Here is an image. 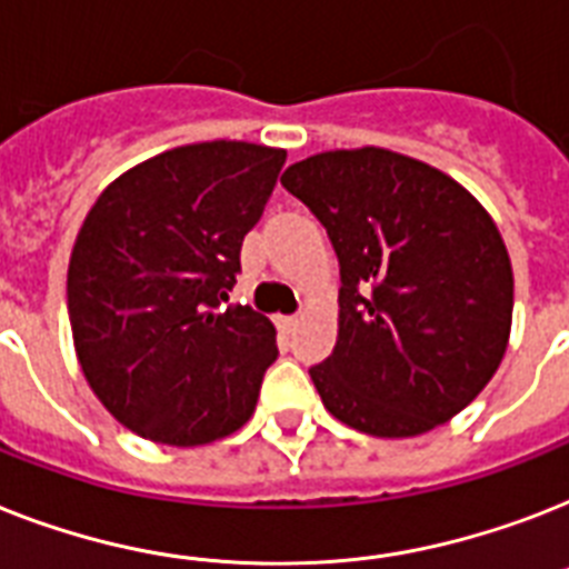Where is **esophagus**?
I'll use <instances>...</instances> for the list:
<instances>
[{"instance_id":"1","label":"esophagus","mask_w":569,"mask_h":569,"mask_svg":"<svg viewBox=\"0 0 569 569\" xmlns=\"http://www.w3.org/2000/svg\"><path fill=\"white\" fill-rule=\"evenodd\" d=\"M295 325H298V316H280V318H277V327H280V330H286V332L292 330Z\"/></svg>"}]
</instances>
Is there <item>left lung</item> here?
<instances>
[{"instance_id":"left-lung-1","label":"left lung","mask_w":569,"mask_h":569,"mask_svg":"<svg viewBox=\"0 0 569 569\" xmlns=\"http://www.w3.org/2000/svg\"><path fill=\"white\" fill-rule=\"evenodd\" d=\"M280 183L339 257V339L309 368L327 412L377 438L459 415L500 368L515 307L485 207L445 172L373 146L307 157Z\"/></svg>"}]
</instances>
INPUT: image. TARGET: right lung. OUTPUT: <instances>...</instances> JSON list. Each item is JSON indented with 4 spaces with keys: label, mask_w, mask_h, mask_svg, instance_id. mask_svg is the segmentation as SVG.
<instances>
[{
    "label": "right lung",
    "mask_w": 569,
    "mask_h": 569,
    "mask_svg": "<svg viewBox=\"0 0 569 569\" xmlns=\"http://www.w3.org/2000/svg\"><path fill=\"white\" fill-rule=\"evenodd\" d=\"M283 163V149L253 142L180 146L128 169L87 212L69 325L90 389L137 436L198 447L253 415L277 332L228 295Z\"/></svg>",
    "instance_id": "1"
}]
</instances>
